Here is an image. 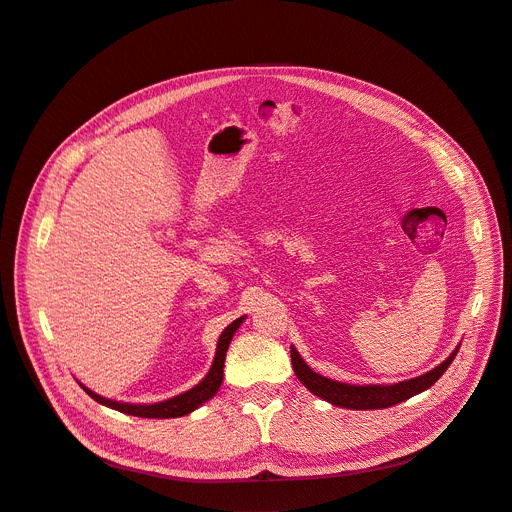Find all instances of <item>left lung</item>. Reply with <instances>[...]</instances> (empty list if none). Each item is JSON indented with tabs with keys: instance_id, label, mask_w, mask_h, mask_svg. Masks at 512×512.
I'll use <instances>...</instances> for the list:
<instances>
[{
	"instance_id": "8db88e82",
	"label": "left lung",
	"mask_w": 512,
	"mask_h": 512,
	"mask_svg": "<svg viewBox=\"0 0 512 512\" xmlns=\"http://www.w3.org/2000/svg\"><path fill=\"white\" fill-rule=\"evenodd\" d=\"M460 346H456V351L449 355L443 363H439L437 367H433L431 372H426L418 378H410L403 380L397 384H346V382H338L332 378H325L317 372H313L306 361L300 357V353L294 349H290L292 353V367L294 374L298 376V380L309 388V391L317 397H321L323 401L338 405V407H346V410H382V407H391L397 405L405 399H410L426 388H431L449 367V363L454 361V357L458 355Z\"/></svg>"
}]
</instances>
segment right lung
<instances>
[{"mask_svg": "<svg viewBox=\"0 0 512 512\" xmlns=\"http://www.w3.org/2000/svg\"><path fill=\"white\" fill-rule=\"evenodd\" d=\"M243 319L245 317H239L231 325L224 327V332L218 338L216 355H214L212 367H210V372L206 374V378H203L199 384H195L193 388H189V391L180 393L172 399L157 401V403H124V401H113V399H107V397H100L81 382H79V386L84 388V391L94 401H98L100 405H107V407H111V410H117V412L128 414V416H138V418H180V416H187V414L195 412L199 405L210 401L218 393V388L222 384V376H224V357H227L229 344H231L235 332L239 330V325L243 323Z\"/></svg>", "mask_w": 512, "mask_h": 512, "instance_id": "right-lung-1", "label": "right lung"}]
</instances>
